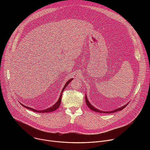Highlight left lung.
I'll return each instance as SVG.
<instances>
[{
    "mask_svg": "<svg viewBox=\"0 0 150 150\" xmlns=\"http://www.w3.org/2000/svg\"><path fill=\"white\" fill-rule=\"evenodd\" d=\"M85 102H86V104H87V106L88 107V108L91 110H93V111H94V112H98V113H115V112H119V111H121V110H122L127 105V104L129 103H127L126 104H125V105H124L123 106H122V107H120V108H118V109H115V110H112V111H103V110H100L99 109H97V108H96L95 107H94L93 105H92L91 104V103L89 102V101H88V98H87V95H85Z\"/></svg>",
    "mask_w": 150,
    "mask_h": 150,
    "instance_id": "1",
    "label": "left lung"
}]
</instances>
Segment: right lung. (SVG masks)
Here are the masks:
<instances>
[{
  "mask_svg": "<svg viewBox=\"0 0 150 150\" xmlns=\"http://www.w3.org/2000/svg\"><path fill=\"white\" fill-rule=\"evenodd\" d=\"M73 79H74V78H71V79H70L69 80H68V81L67 82V83H66L65 85V86H64V87L63 88V89H62V91H61V93H60V97H59V100H57V101L53 106L50 107V108H47V109H45V110H35V109H33V108H29V107H27V106H26V105H24L22 103H21V104H22V105L24 106V108H27V109H30V110H33V112H38V113H49V112H53V111L56 110V109H57L59 108L60 103H61L62 95L63 91H64V90H65V88L69 85V83L73 80Z\"/></svg>",
  "mask_w": 150,
  "mask_h": 150,
  "instance_id": "obj_1",
  "label": "right lung"
}]
</instances>
